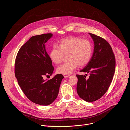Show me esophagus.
<instances>
[{
  "label": "esophagus",
  "mask_w": 130,
  "mask_h": 130,
  "mask_svg": "<svg viewBox=\"0 0 130 130\" xmlns=\"http://www.w3.org/2000/svg\"><path fill=\"white\" fill-rule=\"evenodd\" d=\"M63 76L65 78H67V77H68L69 76H70V75H64Z\"/></svg>",
  "instance_id": "34e87169"
}]
</instances>
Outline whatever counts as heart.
Listing matches in <instances>:
<instances>
[{
  "mask_svg": "<svg viewBox=\"0 0 130 130\" xmlns=\"http://www.w3.org/2000/svg\"><path fill=\"white\" fill-rule=\"evenodd\" d=\"M93 53V45L87 40L72 37L60 41L59 47L54 45L51 47L49 56L55 64L62 60L64 55L68 54L67 62L59 66L57 71L63 75H70L79 65L80 67L87 64L91 59Z\"/></svg>",
  "mask_w": 130,
  "mask_h": 130,
  "instance_id": "b5f03b06",
  "label": "heart"
}]
</instances>
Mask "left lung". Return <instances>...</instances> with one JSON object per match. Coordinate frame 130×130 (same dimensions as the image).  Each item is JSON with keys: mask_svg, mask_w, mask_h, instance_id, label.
Segmentation results:
<instances>
[{"mask_svg": "<svg viewBox=\"0 0 130 130\" xmlns=\"http://www.w3.org/2000/svg\"><path fill=\"white\" fill-rule=\"evenodd\" d=\"M94 42L92 57L80 72L89 74L76 75L78 78L77 92L79 96L87 102L96 101L108 91L113 78L115 58L112 48L105 39L89 33Z\"/></svg>", "mask_w": 130, "mask_h": 130, "instance_id": "1", "label": "left lung"}]
</instances>
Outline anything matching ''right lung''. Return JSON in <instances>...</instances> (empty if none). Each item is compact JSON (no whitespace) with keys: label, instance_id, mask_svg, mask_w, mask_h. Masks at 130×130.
Wrapping results in <instances>:
<instances>
[{"label":"right lung","instance_id":"1","mask_svg":"<svg viewBox=\"0 0 130 130\" xmlns=\"http://www.w3.org/2000/svg\"><path fill=\"white\" fill-rule=\"evenodd\" d=\"M52 36L47 33L31 37L19 50L15 63V74L21 90L31 101L41 106L49 105L56 99L64 78L58 74L51 79L44 78L54 71L45 45Z\"/></svg>","mask_w":130,"mask_h":130}]
</instances>
